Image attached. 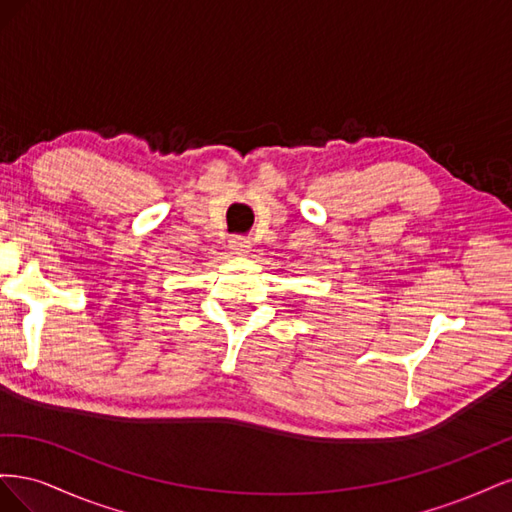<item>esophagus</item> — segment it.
Wrapping results in <instances>:
<instances>
[{"mask_svg": "<svg viewBox=\"0 0 512 512\" xmlns=\"http://www.w3.org/2000/svg\"><path fill=\"white\" fill-rule=\"evenodd\" d=\"M228 247L232 250V254H239V256H245L247 252H250V239L247 237H241V235H235L230 241H228Z\"/></svg>", "mask_w": 512, "mask_h": 512, "instance_id": "1", "label": "esophagus"}]
</instances>
